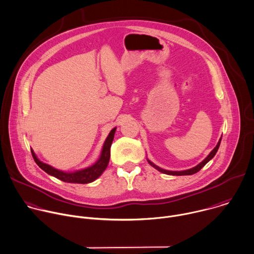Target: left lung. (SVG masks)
I'll list each match as a JSON object with an SVG mask.
<instances>
[{
  "instance_id": "obj_1",
  "label": "left lung",
  "mask_w": 254,
  "mask_h": 254,
  "mask_svg": "<svg viewBox=\"0 0 254 254\" xmlns=\"http://www.w3.org/2000/svg\"><path fill=\"white\" fill-rule=\"evenodd\" d=\"M220 141H221V138L219 139V141H218L216 147L210 152V154H209L203 161H202L201 163H199L197 166H195V167H193V168H191V169H188V170H184V171H169V170H164V169L158 167V166L155 165L154 163H152L150 160H148V162H149V164H150L151 166H153V167H154L155 169H157L158 171H160V172H162V173H165V174H168V175H176V176H180V175H192V174L198 172V171H199L202 167H203L208 161H210V160L214 157V155L216 154V152H217V150H218V148H219Z\"/></svg>"
}]
</instances>
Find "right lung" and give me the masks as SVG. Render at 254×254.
Returning a JSON list of instances; mask_svg holds the SVG:
<instances>
[{"instance_id": "obj_1", "label": "right lung", "mask_w": 254, "mask_h": 254, "mask_svg": "<svg viewBox=\"0 0 254 254\" xmlns=\"http://www.w3.org/2000/svg\"><path fill=\"white\" fill-rule=\"evenodd\" d=\"M115 131H116V128L112 129L111 132L109 133V135L103 145V149H102V152H101V156L98 159V161L94 165H92L88 168L82 169V170H78L76 172H64V171L55 169L52 166H50L46 163L41 162L35 155L34 151L31 149L32 156H33L35 162L37 163V165L42 170H44L46 173L52 175L64 182L80 183V184L90 183V182H93L94 180H96L101 174L104 172V170L108 166V163L110 160V148H111L112 141L114 139Z\"/></svg>"}]
</instances>
